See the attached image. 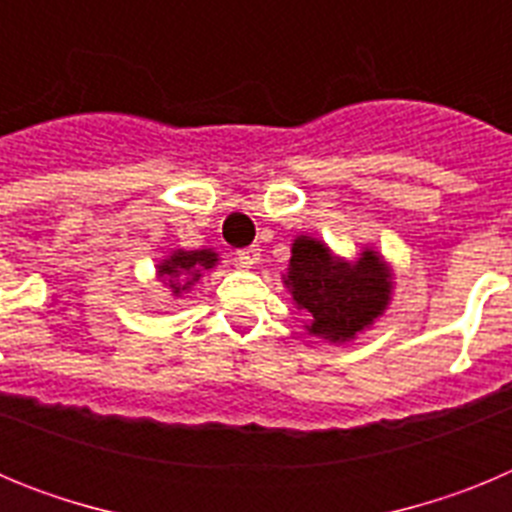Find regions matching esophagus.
Listing matches in <instances>:
<instances>
[{
	"label": "esophagus",
	"mask_w": 512,
	"mask_h": 512,
	"mask_svg": "<svg viewBox=\"0 0 512 512\" xmlns=\"http://www.w3.org/2000/svg\"><path fill=\"white\" fill-rule=\"evenodd\" d=\"M238 259H241L243 264L253 266V264H256V261H259V248H256V246L243 248V251H238Z\"/></svg>",
	"instance_id": "obj_1"
}]
</instances>
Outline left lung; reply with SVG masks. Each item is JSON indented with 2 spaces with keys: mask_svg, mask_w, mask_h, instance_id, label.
<instances>
[{
  "mask_svg": "<svg viewBox=\"0 0 512 512\" xmlns=\"http://www.w3.org/2000/svg\"><path fill=\"white\" fill-rule=\"evenodd\" d=\"M292 300L310 315L312 336L346 343L387 310L392 274L377 251L366 248L356 261H343L318 238L297 235L284 274Z\"/></svg>",
  "mask_w": 512,
  "mask_h": 512,
  "instance_id": "obj_1",
  "label": "left lung"
}]
</instances>
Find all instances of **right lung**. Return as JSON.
I'll use <instances>...</instances> for the list:
<instances>
[{
	"instance_id": "add662e5",
	"label": "right lung",
	"mask_w": 512,
	"mask_h": 512,
	"mask_svg": "<svg viewBox=\"0 0 512 512\" xmlns=\"http://www.w3.org/2000/svg\"><path fill=\"white\" fill-rule=\"evenodd\" d=\"M217 253L210 248L202 251H174L169 259L158 264V277L164 279L171 295L182 297V292H189L194 282H200L205 271H210L217 264Z\"/></svg>"
}]
</instances>
